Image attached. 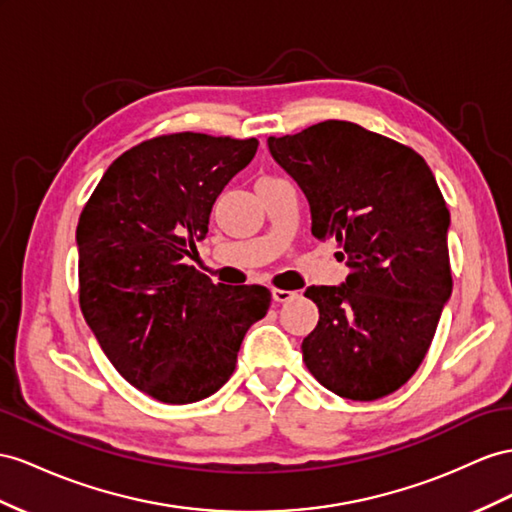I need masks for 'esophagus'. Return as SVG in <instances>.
Segmentation results:
<instances>
[{"label": "esophagus", "instance_id": "esophagus-1", "mask_svg": "<svg viewBox=\"0 0 512 512\" xmlns=\"http://www.w3.org/2000/svg\"><path fill=\"white\" fill-rule=\"evenodd\" d=\"M298 294L292 290H281V287H272V300L274 303H287V300H294Z\"/></svg>", "mask_w": 512, "mask_h": 512}]
</instances>
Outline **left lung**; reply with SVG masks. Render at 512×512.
Instances as JSON below:
<instances>
[{"label": "left lung", "mask_w": 512, "mask_h": 512, "mask_svg": "<svg viewBox=\"0 0 512 512\" xmlns=\"http://www.w3.org/2000/svg\"><path fill=\"white\" fill-rule=\"evenodd\" d=\"M268 147L305 192L311 233L335 240L350 274L307 287L318 326L303 361L337 396L372 402L422 365L452 294L450 212L435 175L406 144L348 121H324Z\"/></svg>", "instance_id": "obj_1"}]
</instances>
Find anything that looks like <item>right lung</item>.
Here are the masks:
<instances>
[{"label":"right lung","instance_id":"add662e5","mask_svg":"<svg viewBox=\"0 0 512 512\" xmlns=\"http://www.w3.org/2000/svg\"><path fill=\"white\" fill-rule=\"evenodd\" d=\"M257 144L194 131L144 140L110 164L77 222L90 331L127 383L164 404L216 393L268 313L266 287L212 283L183 264Z\"/></svg>","mask_w":512,"mask_h":512}]
</instances>
